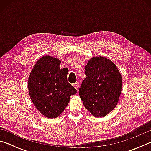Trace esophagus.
Listing matches in <instances>:
<instances>
[{
  "mask_svg": "<svg viewBox=\"0 0 151 151\" xmlns=\"http://www.w3.org/2000/svg\"><path fill=\"white\" fill-rule=\"evenodd\" d=\"M73 86L76 89H78V83H75V84H73Z\"/></svg>",
  "mask_w": 151,
  "mask_h": 151,
  "instance_id": "1",
  "label": "esophagus"
}]
</instances>
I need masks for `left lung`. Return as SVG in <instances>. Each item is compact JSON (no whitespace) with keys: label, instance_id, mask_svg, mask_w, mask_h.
I'll return each mask as SVG.
<instances>
[{"label":"left lung","instance_id":"obj_1","mask_svg":"<svg viewBox=\"0 0 151 151\" xmlns=\"http://www.w3.org/2000/svg\"><path fill=\"white\" fill-rule=\"evenodd\" d=\"M86 77L79 88L83 105L94 117H104L117 105L121 94V73L112 60L92 57L85 66Z\"/></svg>","mask_w":151,"mask_h":151}]
</instances>
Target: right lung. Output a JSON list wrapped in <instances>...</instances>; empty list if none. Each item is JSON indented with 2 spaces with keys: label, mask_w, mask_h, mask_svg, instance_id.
<instances>
[{
  "label": "right lung",
  "mask_w": 151,
  "mask_h": 151,
  "mask_svg": "<svg viewBox=\"0 0 151 151\" xmlns=\"http://www.w3.org/2000/svg\"><path fill=\"white\" fill-rule=\"evenodd\" d=\"M61 60L50 55L40 57L28 79V88L33 104L49 119L62 114L76 90L68 83V71L60 69Z\"/></svg>",
  "instance_id": "1"
}]
</instances>
